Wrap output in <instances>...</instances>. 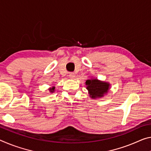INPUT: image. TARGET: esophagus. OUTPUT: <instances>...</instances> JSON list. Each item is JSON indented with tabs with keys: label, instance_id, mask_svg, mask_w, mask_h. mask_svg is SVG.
Listing matches in <instances>:
<instances>
[{
	"label": "esophagus",
	"instance_id": "1",
	"mask_svg": "<svg viewBox=\"0 0 151 151\" xmlns=\"http://www.w3.org/2000/svg\"><path fill=\"white\" fill-rule=\"evenodd\" d=\"M69 76H70V78H75V75L74 73H70V75H69Z\"/></svg>",
	"mask_w": 151,
	"mask_h": 151
}]
</instances>
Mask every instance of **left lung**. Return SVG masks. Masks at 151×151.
I'll return each instance as SVG.
<instances>
[{"label": "left lung", "instance_id": "obj_1", "mask_svg": "<svg viewBox=\"0 0 151 151\" xmlns=\"http://www.w3.org/2000/svg\"><path fill=\"white\" fill-rule=\"evenodd\" d=\"M85 85L89 97L95 99H100L107 95L111 85L108 82L100 81L96 78H91L86 81Z\"/></svg>", "mask_w": 151, "mask_h": 151}]
</instances>
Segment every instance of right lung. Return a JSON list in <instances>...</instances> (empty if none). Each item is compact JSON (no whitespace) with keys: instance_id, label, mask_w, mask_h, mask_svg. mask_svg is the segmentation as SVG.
Returning a JSON list of instances; mask_svg holds the SVG:
<instances>
[{"instance_id":"obj_1","label":"right lung","mask_w":151,"mask_h":151,"mask_svg":"<svg viewBox=\"0 0 151 151\" xmlns=\"http://www.w3.org/2000/svg\"><path fill=\"white\" fill-rule=\"evenodd\" d=\"M48 90H49V91L51 93H53L54 91H55V87H50L49 88H48Z\"/></svg>"}]
</instances>
